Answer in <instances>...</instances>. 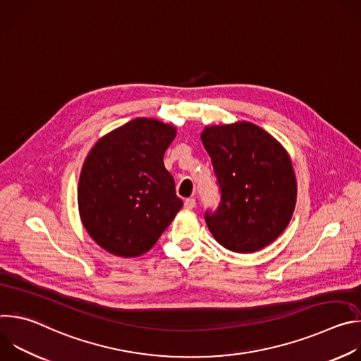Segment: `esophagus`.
Wrapping results in <instances>:
<instances>
[{
    "label": "esophagus",
    "mask_w": 361,
    "mask_h": 361,
    "mask_svg": "<svg viewBox=\"0 0 361 361\" xmlns=\"http://www.w3.org/2000/svg\"><path fill=\"white\" fill-rule=\"evenodd\" d=\"M195 207V200L194 198H187L184 201V209L185 210H192Z\"/></svg>",
    "instance_id": "esophagus-1"
}]
</instances>
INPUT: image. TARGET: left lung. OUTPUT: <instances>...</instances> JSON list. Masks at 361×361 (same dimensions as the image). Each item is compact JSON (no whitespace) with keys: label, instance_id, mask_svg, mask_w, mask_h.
Segmentation results:
<instances>
[{"label":"left lung","instance_id":"left-lung-1","mask_svg":"<svg viewBox=\"0 0 361 361\" xmlns=\"http://www.w3.org/2000/svg\"><path fill=\"white\" fill-rule=\"evenodd\" d=\"M201 141L221 190L216 213H205L213 237L227 250L254 252L271 244L288 226L297 181L286 148L248 121L209 126Z\"/></svg>","mask_w":361,"mask_h":361}]
</instances>
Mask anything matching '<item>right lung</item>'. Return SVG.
<instances>
[{"label":"right lung","instance_id":"obj_1","mask_svg":"<svg viewBox=\"0 0 361 361\" xmlns=\"http://www.w3.org/2000/svg\"><path fill=\"white\" fill-rule=\"evenodd\" d=\"M171 124L135 118L101 137L78 181V212L90 237L118 257H138L157 243L183 207L164 152Z\"/></svg>","mask_w":361,"mask_h":361}]
</instances>
